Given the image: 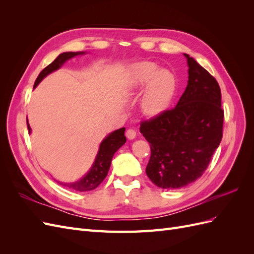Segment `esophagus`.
<instances>
[{
	"label": "esophagus",
	"instance_id": "34e87169",
	"mask_svg": "<svg viewBox=\"0 0 254 254\" xmlns=\"http://www.w3.org/2000/svg\"><path fill=\"white\" fill-rule=\"evenodd\" d=\"M126 136H127L128 140H133L134 137L136 136L135 130H133V129H128L127 131H126Z\"/></svg>",
	"mask_w": 254,
	"mask_h": 254
}]
</instances>
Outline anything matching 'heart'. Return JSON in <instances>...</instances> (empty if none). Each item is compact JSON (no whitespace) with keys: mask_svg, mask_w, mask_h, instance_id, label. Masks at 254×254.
Returning a JSON list of instances; mask_svg holds the SVG:
<instances>
[{"mask_svg":"<svg viewBox=\"0 0 254 254\" xmlns=\"http://www.w3.org/2000/svg\"><path fill=\"white\" fill-rule=\"evenodd\" d=\"M126 81L132 91H139L146 86L141 99V108L148 117H157L166 111L176 95L175 74L166 68H160L151 61H140L130 66Z\"/></svg>","mask_w":254,"mask_h":254,"instance_id":"1","label":"heart"}]
</instances>
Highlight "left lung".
I'll return each instance as SVG.
<instances>
[{"label":"left lung","mask_w":254,"mask_h":254,"mask_svg":"<svg viewBox=\"0 0 254 254\" xmlns=\"http://www.w3.org/2000/svg\"><path fill=\"white\" fill-rule=\"evenodd\" d=\"M183 55L189 80L178 104L140 127L151 150L146 174L161 189H181L200 178L222 137L219 84L193 57Z\"/></svg>","instance_id":"obj_1"}]
</instances>
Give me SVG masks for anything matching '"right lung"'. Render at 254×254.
I'll list each match as a JSON object with an SVG mask.
<instances>
[{
  "mask_svg": "<svg viewBox=\"0 0 254 254\" xmlns=\"http://www.w3.org/2000/svg\"><path fill=\"white\" fill-rule=\"evenodd\" d=\"M83 54H86V52H65V53L60 54V55L54 60L51 64H49L47 67H44L41 71V73L39 74V76H38L35 81L34 89L41 82V80L44 77H47V76L52 72L57 71L58 68H60L64 65V63H66L67 60H70L75 56L83 55ZM27 128L30 133L32 128H30L28 124V121H27ZM124 133H125V128L123 127L118 130H114L113 132L109 133L105 137V139L102 141L101 145H99V148L93 164H92L89 172L84 175L82 178H80L79 180L75 182H67V183L59 182V181L57 182L63 184L64 187L70 188L72 190H79V191H87V190H92L96 189L99 184L104 181L107 174H108L114 153L126 143V136Z\"/></svg>",
  "mask_w": 254,
  "mask_h": 254,
  "instance_id": "right-lung-1",
  "label": "right lung"
}]
</instances>
